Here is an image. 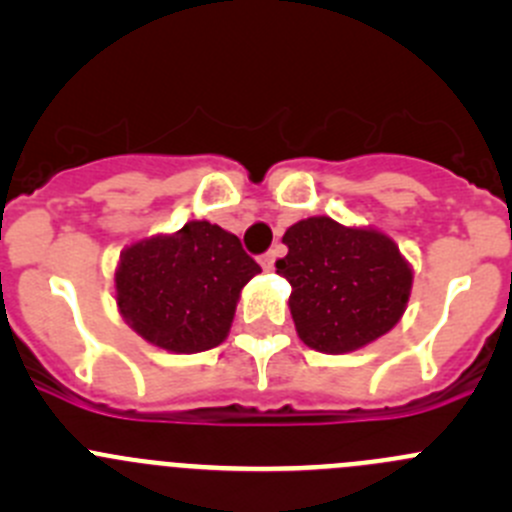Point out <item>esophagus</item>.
<instances>
[{
	"label": "esophagus",
	"instance_id": "34e87169",
	"mask_svg": "<svg viewBox=\"0 0 512 512\" xmlns=\"http://www.w3.org/2000/svg\"><path fill=\"white\" fill-rule=\"evenodd\" d=\"M275 260H277V252H275V250L265 252V255L260 257V265H262V270H272V267H275Z\"/></svg>",
	"mask_w": 512,
	"mask_h": 512
}]
</instances>
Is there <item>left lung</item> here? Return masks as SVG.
Masks as SVG:
<instances>
[{"mask_svg": "<svg viewBox=\"0 0 512 512\" xmlns=\"http://www.w3.org/2000/svg\"><path fill=\"white\" fill-rule=\"evenodd\" d=\"M277 272L292 285L297 337L322 354L369 347L401 322L414 267L384 230L314 215L289 225Z\"/></svg>", "mask_w": 512, "mask_h": 512, "instance_id": "1", "label": "left lung"}]
</instances>
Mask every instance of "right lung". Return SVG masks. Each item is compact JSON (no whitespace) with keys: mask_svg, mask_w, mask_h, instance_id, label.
<instances>
[{"mask_svg":"<svg viewBox=\"0 0 512 512\" xmlns=\"http://www.w3.org/2000/svg\"><path fill=\"white\" fill-rule=\"evenodd\" d=\"M260 265L232 232L188 220L175 232L123 247L113 297L123 322L170 354H198L227 339L242 287Z\"/></svg>","mask_w":512,"mask_h":512,"instance_id":"add662e5","label":"right lung"}]
</instances>
